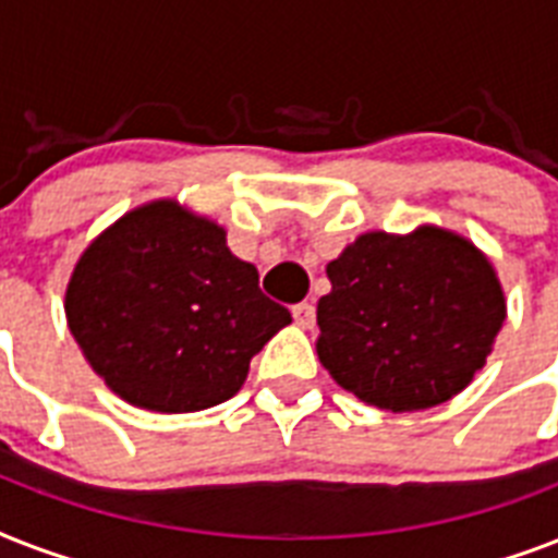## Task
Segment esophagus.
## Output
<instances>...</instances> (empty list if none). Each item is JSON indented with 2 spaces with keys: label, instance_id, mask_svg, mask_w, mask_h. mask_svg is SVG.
I'll use <instances>...</instances> for the list:
<instances>
[{
  "label": "esophagus",
  "instance_id": "esophagus-1",
  "mask_svg": "<svg viewBox=\"0 0 558 558\" xmlns=\"http://www.w3.org/2000/svg\"><path fill=\"white\" fill-rule=\"evenodd\" d=\"M292 318H295L298 327H304V330H310L315 324V306L313 304H295L292 306Z\"/></svg>",
  "mask_w": 558,
  "mask_h": 558
}]
</instances>
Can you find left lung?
I'll return each instance as SVG.
<instances>
[{
    "label": "left lung",
    "instance_id": "8db88e82",
    "mask_svg": "<svg viewBox=\"0 0 558 558\" xmlns=\"http://www.w3.org/2000/svg\"><path fill=\"white\" fill-rule=\"evenodd\" d=\"M318 359L365 405L405 414L449 402L486 365L507 318L493 260L440 226L367 231L327 263Z\"/></svg>",
    "mask_w": 558,
    "mask_h": 558
}]
</instances>
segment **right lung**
<instances>
[{"mask_svg":"<svg viewBox=\"0 0 558 558\" xmlns=\"http://www.w3.org/2000/svg\"><path fill=\"white\" fill-rule=\"evenodd\" d=\"M65 324L112 393L191 414L243 388L292 315L226 245V228L179 199H153L104 228L65 287Z\"/></svg>","mask_w":558,"mask_h":558,"instance_id":"add662e5","label":"right lung"}]
</instances>
